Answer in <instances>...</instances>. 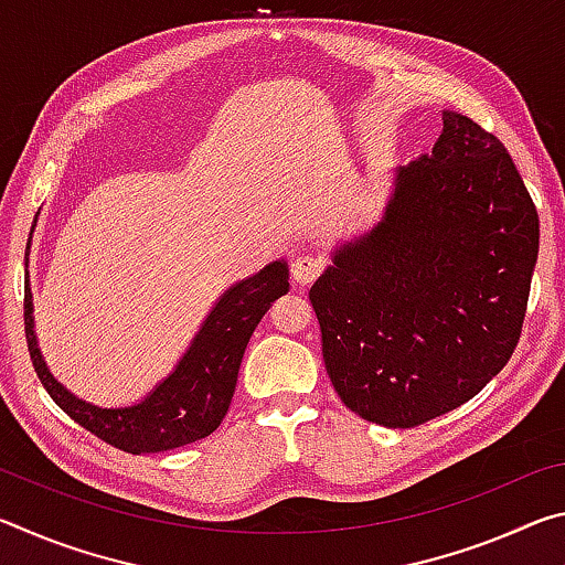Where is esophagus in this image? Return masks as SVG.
I'll return each mask as SVG.
<instances>
[{"label": "esophagus", "mask_w": 565, "mask_h": 565, "mask_svg": "<svg viewBox=\"0 0 565 565\" xmlns=\"http://www.w3.org/2000/svg\"><path fill=\"white\" fill-rule=\"evenodd\" d=\"M321 271H323V262L319 259V256H313V254L294 256L291 274H294L296 284H313L319 279Z\"/></svg>", "instance_id": "34e87169"}]
</instances>
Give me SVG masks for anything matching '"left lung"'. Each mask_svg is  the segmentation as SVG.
<instances>
[{"mask_svg": "<svg viewBox=\"0 0 565 565\" xmlns=\"http://www.w3.org/2000/svg\"><path fill=\"white\" fill-rule=\"evenodd\" d=\"M535 259L539 212L509 151L444 111L431 154L396 169L384 218L309 291L343 404L411 428L473 398L521 339Z\"/></svg>", "mask_w": 565, "mask_h": 565, "instance_id": "left-lung-1", "label": "left lung"}]
</instances>
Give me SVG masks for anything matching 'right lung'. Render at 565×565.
Listing matches in <instances>:
<instances>
[{"label":"right lung","mask_w":565,"mask_h":565,"mask_svg":"<svg viewBox=\"0 0 565 565\" xmlns=\"http://www.w3.org/2000/svg\"><path fill=\"white\" fill-rule=\"evenodd\" d=\"M30 256V246H26ZM24 256V262L30 259ZM289 291L284 259L264 266L222 294L177 369L134 406L102 408L74 396L52 376L34 333L30 271L24 274V333L36 376L66 416L102 441L127 454H159L214 434L232 404L238 366L256 323Z\"/></svg>","instance_id":"right-lung-1"}]
</instances>
